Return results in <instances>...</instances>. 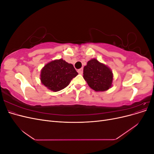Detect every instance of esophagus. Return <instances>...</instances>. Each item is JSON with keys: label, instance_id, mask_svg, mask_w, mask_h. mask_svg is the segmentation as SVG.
I'll list each match as a JSON object with an SVG mask.
<instances>
[{"label": "esophagus", "instance_id": "34e87169", "mask_svg": "<svg viewBox=\"0 0 154 154\" xmlns=\"http://www.w3.org/2000/svg\"><path fill=\"white\" fill-rule=\"evenodd\" d=\"M78 72L80 74H82L83 73V69H80L78 70Z\"/></svg>", "mask_w": 154, "mask_h": 154}]
</instances>
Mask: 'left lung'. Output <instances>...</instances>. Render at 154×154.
Here are the masks:
<instances>
[{"instance_id":"8db88e82","label":"left lung","mask_w":154,"mask_h":154,"mask_svg":"<svg viewBox=\"0 0 154 154\" xmlns=\"http://www.w3.org/2000/svg\"><path fill=\"white\" fill-rule=\"evenodd\" d=\"M83 78L93 90L105 91L111 87L113 75L108 67L92 59L83 69Z\"/></svg>"}]
</instances>
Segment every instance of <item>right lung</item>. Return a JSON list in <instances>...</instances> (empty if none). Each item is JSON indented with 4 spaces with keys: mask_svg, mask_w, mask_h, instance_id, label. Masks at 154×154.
I'll use <instances>...</instances> for the list:
<instances>
[{
    "mask_svg": "<svg viewBox=\"0 0 154 154\" xmlns=\"http://www.w3.org/2000/svg\"><path fill=\"white\" fill-rule=\"evenodd\" d=\"M78 74L71 63L62 59L46 64L41 71V81L49 89L57 92L66 88Z\"/></svg>",
    "mask_w": 154,
    "mask_h": 154,
    "instance_id": "add662e5",
    "label": "right lung"
}]
</instances>
